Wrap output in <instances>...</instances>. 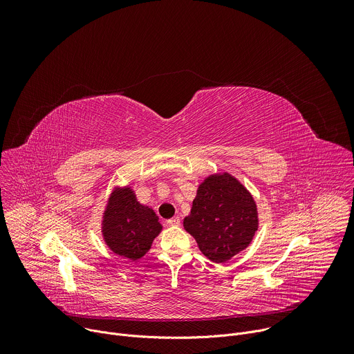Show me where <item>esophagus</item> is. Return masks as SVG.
<instances>
[{
	"label": "esophagus",
	"instance_id": "1",
	"mask_svg": "<svg viewBox=\"0 0 354 354\" xmlns=\"http://www.w3.org/2000/svg\"><path fill=\"white\" fill-rule=\"evenodd\" d=\"M167 223H168V225H179V224H180V220H179V217H172V218H169Z\"/></svg>",
	"mask_w": 354,
	"mask_h": 354
}]
</instances>
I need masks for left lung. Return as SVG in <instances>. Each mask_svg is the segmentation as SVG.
Listing matches in <instances>:
<instances>
[{
  "label": "left lung",
  "mask_w": 354,
  "mask_h": 354,
  "mask_svg": "<svg viewBox=\"0 0 354 354\" xmlns=\"http://www.w3.org/2000/svg\"><path fill=\"white\" fill-rule=\"evenodd\" d=\"M257 203L246 187L230 174L205 179L197 189L185 230L201 254L224 263L243 250L258 231Z\"/></svg>",
  "instance_id": "8db88e82"
}]
</instances>
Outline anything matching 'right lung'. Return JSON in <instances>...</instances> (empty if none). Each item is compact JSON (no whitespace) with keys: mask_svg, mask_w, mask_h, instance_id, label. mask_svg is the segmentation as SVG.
<instances>
[{"mask_svg":"<svg viewBox=\"0 0 354 354\" xmlns=\"http://www.w3.org/2000/svg\"><path fill=\"white\" fill-rule=\"evenodd\" d=\"M161 230L154 210L140 205L130 187L113 190L104 213L102 234L116 255L130 261L140 259Z\"/></svg>","mask_w":354,"mask_h":354,"instance_id":"1","label":"right lung"}]
</instances>
